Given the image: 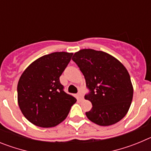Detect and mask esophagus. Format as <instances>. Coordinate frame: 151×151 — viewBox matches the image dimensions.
I'll use <instances>...</instances> for the list:
<instances>
[{
	"label": "esophagus",
	"instance_id": "34e87169",
	"mask_svg": "<svg viewBox=\"0 0 151 151\" xmlns=\"http://www.w3.org/2000/svg\"><path fill=\"white\" fill-rule=\"evenodd\" d=\"M77 95H78V99H79V100L82 99V97H83V94H82V92L78 91V94H77Z\"/></svg>",
	"mask_w": 151,
	"mask_h": 151
}]
</instances>
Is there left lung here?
I'll return each mask as SVG.
<instances>
[{
  "mask_svg": "<svg viewBox=\"0 0 151 151\" xmlns=\"http://www.w3.org/2000/svg\"><path fill=\"white\" fill-rule=\"evenodd\" d=\"M72 60L84 75L89 90L85 95L92 104L91 110L85 113L89 120L103 126L120 121L133 97L127 69L113 56L92 49L76 52Z\"/></svg>",
  "mask_w": 151,
  "mask_h": 151,
  "instance_id": "left-lung-1",
  "label": "left lung"
}]
</instances>
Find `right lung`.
<instances>
[{"mask_svg":"<svg viewBox=\"0 0 151 151\" xmlns=\"http://www.w3.org/2000/svg\"><path fill=\"white\" fill-rule=\"evenodd\" d=\"M73 54L54 52L30 64L19 80L18 104L22 114L34 125L43 128L56 126L66 118L76 102L63 91L60 82Z\"/></svg>","mask_w":151,"mask_h":151,"instance_id":"right-lung-1","label":"right lung"}]
</instances>
